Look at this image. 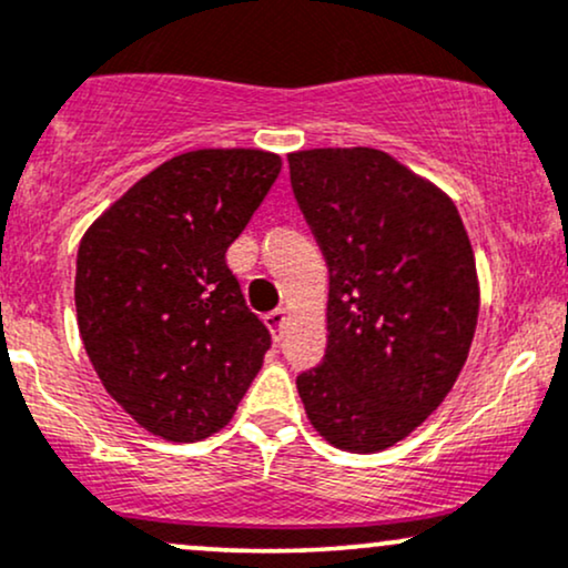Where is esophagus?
<instances>
[{
	"mask_svg": "<svg viewBox=\"0 0 568 568\" xmlns=\"http://www.w3.org/2000/svg\"><path fill=\"white\" fill-rule=\"evenodd\" d=\"M285 312L288 310H283V306H277V310H272V312H266V317H264V323H266V328L272 331V334H280V328H283V323H285Z\"/></svg>",
	"mask_w": 568,
	"mask_h": 568,
	"instance_id": "obj_1",
	"label": "esophagus"
}]
</instances>
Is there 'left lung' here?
<instances>
[{
    "label": "left lung",
    "instance_id": "left-lung-1",
    "mask_svg": "<svg viewBox=\"0 0 568 568\" xmlns=\"http://www.w3.org/2000/svg\"><path fill=\"white\" fill-rule=\"evenodd\" d=\"M291 186L328 264V347L296 376L336 448L395 446L440 406L478 323L475 256L454 202L379 149L288 154Z\"/></svg>",
    "mask_w": 568,
    "mask_h": 568
}]
</instances>
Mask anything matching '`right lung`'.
<instances>
[{"mask_svg": "<svg viewBox=\"0 0 568 568\" xmlns=\"http://www.w3.org/2000/svg\"><path fill=\"white\" fill-rule=\"evenodd\" d=\"M280 158L197 149L143 175L90 226L74 302L98 379L165 440L219 433L272 347L226 247L275 184Z\"/></svg>", "mask_w": 568, "mask_h": 568, "instance_id": "add662e5", "label": "right lung"}]
</instances>
